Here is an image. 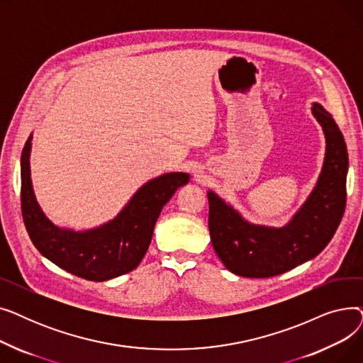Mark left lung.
Segmentation results:
<instances>
[{
    "label": "left lung",
    "instance_id": "8db88e82",
    "mask_svg": "<svg viewBox=\"0 0 363 363\" xmlns=\"http://www.w3.org/2000/svg\"><path fill=\"white\" fill-rule=\"evenodd\" d=\"M312 113L325 133L327 151L313 191L282 228L253 225L213 191L208 231L228 271L245 278H269L318 256L334 237L346 208L347 147L331 114L313 103Z\"/></svg>",
    "mask_w": 363,
    "mask_h": 363
}]
</instances>
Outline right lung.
I'll use <instances>...</instances> for the list:
<instances>
[{
    "label": "right lung",
    "mask_w": 363,
    "mask_h": 363,
    "mask_svg": "<svg viewBox=\"0 0 363 363\" xmlns=\"http://www.w3.org/2000/svg\"><path fill=\"white\" fill-rule=\"evenodd\" d=\"M30 141L22 151V215L26 231L44 257L88 281L101 282L133 271L143 260L163 206L189 181L184 172H170L148 181L113 220L86 231L54 225L38 204L30 179Z\"/></svg>",
    "instance_id": "right-lung-1"
}]
</instances>
